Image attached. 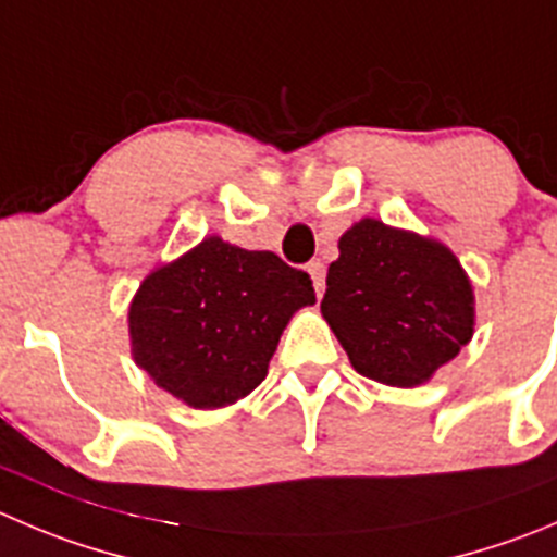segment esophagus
<instances>
[{
	"label": "esophagus",
	"instance_id": "34e87169",
	"mask_svg": "<svg viewBox=\"0 0 557 557\" xmlns=\"http://www.w3.org/2000/svg\"><path fill=\"white\" fill-rule=\"evenodd\" d=\"M306 270H309L311 282H314L317 298H322V293H325V264H322L320 259H311V262L306 264Z\"/></svg>",
	"mask_w": 557,
	"mask_h": 557
}]
</instances>
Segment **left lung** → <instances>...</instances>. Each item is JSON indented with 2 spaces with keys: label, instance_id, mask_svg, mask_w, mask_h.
Returning a JSON list of instances; mask_svg holds the SVG:
<instances>
[{
  "label": "left lung",
  "instance_id": "1",
  "mask_svg": "<svg viewBox=\"0 0 557 557\" xmlns=\"http://www.w3.org/2000/svg\"><path fill=\"white\" fill-rule=\"evenodd\" d=\"M320 309L358 374L426 383L473 338L475 300L451 248L377 219L349 226Z\"/></svg>",
  "mask_w": 557,
  "mask_h": 557
}]
</instances>
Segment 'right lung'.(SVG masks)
I'll return each instance as SVG.
<instances>
[{"mask_svg":"<svg viewBox=\"0 0 557 557\" xmlns=\"http://www.w3.org/2000/svg\"><path fill=\"white\" fill-rule=\"evenodd\" d=\"M314 300L309 273L273 251L205 237L141 282L128 311L131 352L188 407L235 405L264 380L289 317Z\"/></svg>","mask_w":557,"mask_h":557,"instance_id":"1","label":"right lung"}]
</instances>
